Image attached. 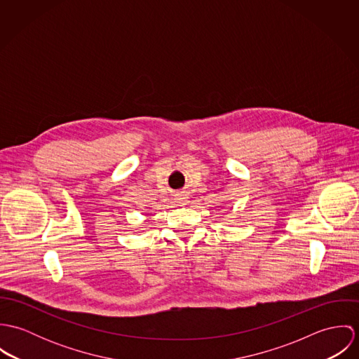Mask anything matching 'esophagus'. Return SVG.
<instances>
[{"instance_id": "1", "label": "esophagus", "mask_w": 359, "mask_h": 359, "mask_svg": "<svg viewBox=\"0 0 359 359\" xmlns=\"http://www.w3.org/2000/svg\"><path fill=\"white\" fill-rule=\"evenodd\" d=\"M185 199H187V198H180V203H182V205H184V203H185V202H187V201H185Z\"/></svg>"}]
</instances>
